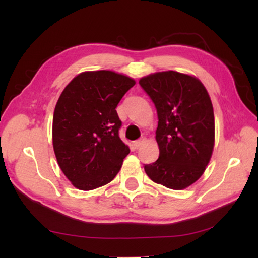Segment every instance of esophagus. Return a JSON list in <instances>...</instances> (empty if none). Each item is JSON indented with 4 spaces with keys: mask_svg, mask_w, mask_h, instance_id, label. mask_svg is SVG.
Listing matches in <instances>:
<instances>
[{
    "mask_svg": "<svg viewBox=\"0 0 258 258\" xmlns=\"http://www.w3.org/2000/svg\"><path fill=\"white\" fill-rule=\"evenodd\" d=\"M144 139H141V140H138V141H134V142H132V147L134 150H138V149H140V147L142 146V144L144 143Z\"/></svg>",
    "mask_w": 258,
    "mask_h": 258,
    "instance_id": "esophagus-1",
    "label": "esophagus"
}]
</instances>
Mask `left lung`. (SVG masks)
<instances>
[{
	"label": "left lung",
	"instance_id": "8db88e82",
	"mask_svg": "<svg viewBox=\"0 0 258 258\" xmlns=\"http://www.w3.org/2000/svg\"><path fill=\"white\" fill-rule=\"evenodd\" d=\"M157 111L158 160L144 165L153 182L184 189L199 179L211 160L215 122L210 95L202 82L166 71L140 80Z\"/></svg>",
	"mask_w": 258,
	"mask_h": 258
}]
</instances>
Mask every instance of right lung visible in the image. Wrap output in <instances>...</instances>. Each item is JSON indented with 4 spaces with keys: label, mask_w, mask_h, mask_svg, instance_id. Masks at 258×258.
Returning a JSON list of instances; mask_svg holds the SVG:
<instances>
[{
    "label": "right lung",
    "mask_w": 258,
    "mask_h": 258,
    "mask_svg": "<svg viewBox=\"0 0 258 258\" xmlns=\"http://www.w3.org/2000/svg\"><path fill=\"white\" fill-rule=\"evenodd\" d=\"M135 81L113 71L83 72L70 82L53 115L58 166L76 188L91 190L113 180L130 153L118 136L116 106Z\"/></svg>",
    "instance_id": "1"
}]
</instances>
